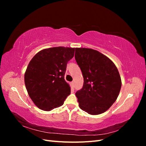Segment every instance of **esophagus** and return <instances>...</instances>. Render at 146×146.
Instances as JSON below:
<instances>
[{"mask_svg":"<svg viewBox=\"0 0 146 146\" xmlns=\"http://www.w3.org/2000/svg\"><path fill=\"white\" fill-rule=\"evenodd\" d=\"M70 85H71V86H72V88H74V82H70Z\"/></svg>","mask_w":146,"mask_h":146,"instance_id":"esophagus-1","label":"esophagus"}]
</instances>
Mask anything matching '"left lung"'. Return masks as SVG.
I'll use <instances>...</instances> for the list:
<instances>
[{
  "label": "left lung",
  "instance_id": "8db88e82",
  "mask_svg": "<svg viewBox=\"0 0 146 146\" xmlns=\"http://www.w3.org/2000/svg\"><path fill=\"white\" fill-rule=\"evenodd\" d=\"M75 59L83 76V85L76 95L79 107L92 115L103 113L117 99L121 79L116 66L107 56L86 48H76Z\"/></svg>",
  "mask_w": 146,
  "mask_h": 146
}]
</instances>
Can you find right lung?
<instances>
[{"label": "right lung", "mask_w": 146, "mask_h": 146, "mask_svg": "<svg viewBox=\"0 0 146 146\" xmlns=\"http://www.w3.org/2000/svg\"><path fill=\"white\" fill-rule=\"evenodd\" d=\"M75 48L56 47L39 52L26 69L24 81L31 99L44 111L63 105L70 93L64 80L66 66L73 58Z\"/></svg>", "instance_id": "1"}]
</instances>
